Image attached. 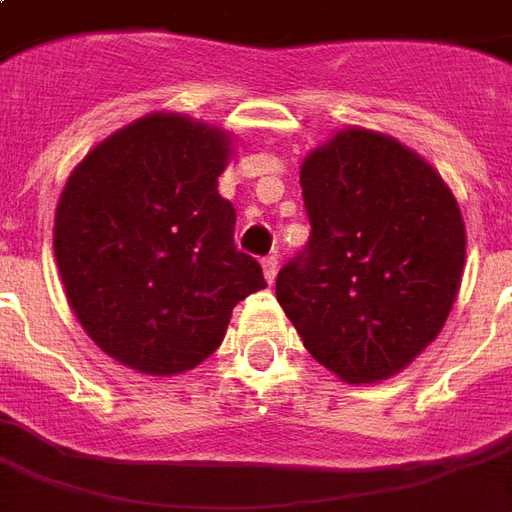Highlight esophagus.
<instances>
[{"label": "esophagus", "instance_id": "1", "mask_svg": "<svg viewBox=\"0 0 512 512\" xmlns=\"http://www.w3.org/2000/svg\"><path fill=\"white\" fill-rule=\"evenodd\" d=\"M277 268H279L277 255H268V257H263V274H266L268 282H274V279H277Z\"/></svg>", "mask_w": 512, "mask_h": 512}]
</instances>
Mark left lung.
Returning a JSON list of instances; mask_svg holds the SVG:
<instances>
[{
	"mask_svg": "<svg viewBox=\"0 0 512 512\" xmlns=\"http://www.w3.org/2000/svg\"><path fill=\"white\" fill-rule=\"evenodd\" d=\"M310 241L277 301L323 367L370 384L441 332L461 288L466 230L439 172L389 136L340 131L301 167Z\"/></svg>",
	"mask_w": 512,
	"mask_h": 512,
	"instance_id": "1",
	"label": "left lung"
}]
</instances>
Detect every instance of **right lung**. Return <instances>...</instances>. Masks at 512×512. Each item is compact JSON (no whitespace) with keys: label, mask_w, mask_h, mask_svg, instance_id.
Returning a JSON list of instances; mask_svg holds the SVG:
<instances>
[{"label":"right lung","mask_w":512,"mask_h":512,"mask_svg":"<svg viewBox=\"0 0 512 512\" xmlns=\"http://www.w3.org/2000/svg\"><path fill=\"white\" fill-rule=\"evenodd\" d=\"M227 145L180 115L142 117L87 153L57 205L54 255L76 318L101 351L150 376L200 365L235 304L266 288L219 194Z\"/></svg>","instance_id":"right-lung-1"}]
</instances>
